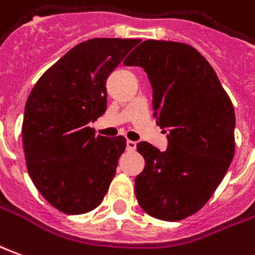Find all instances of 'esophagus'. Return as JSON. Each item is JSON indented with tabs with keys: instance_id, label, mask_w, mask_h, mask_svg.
<instances>
[{
	"instance_id": "34e87169",
	"label": "esophagus",
	"mask_w": 255,
	"mask_h": 255,
	"mask_svg": "<svg viewBox=\"0 0 255 255\" xmlns=\"http://www.w3.org/2000/svg\"><path fill=\"white\" fill-rule=\"evenodd\" d=\"M135 149H136V142H133V140H127V150L133 152Z\"/></svg>"
}]
</instances>
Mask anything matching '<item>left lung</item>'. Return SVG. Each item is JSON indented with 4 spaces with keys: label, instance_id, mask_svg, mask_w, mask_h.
Instances as JSON below:
<instances>
[{
    "label": "left lung",
    "instance_id": "1",
    "mask_svg": "<svg viewBox=\"0 0 255 255\" xmlns=\"http://www.w3.org/2000/svg\"><path fill=\"white\" fill-rule=\"evenodd\" d=\"M140 66L153 90V116L167 132L160 152L136 145L145 168L135 178L142 210L157 220L181 221L208 202L235 154V110L214 69L195 48L143 41L124 60Z\"/></svg>",
    "mask_w": 255,
    "mask_h": 255
}]
</instances>
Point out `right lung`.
Segmentation results:
<instances>
[{
    "label": "right lung",
    "mask_w": 255,
    "mask_h": 255,
    "mask_svg": "<svg viewBox=\"0 0 255 255\" xmlns=\"http://www.w3.org/2000/svg\"><path fill=\"white\" fill-rule=\"evenodd\" d=\"M138 42L84 41L48 69L28 95L22 126L28 175L62 213L97 208L116 175L126 138L97 136L88 124L106 112V80Z\"/></svg>",
    "instance_id": "add662e5"
}]
</instances>
